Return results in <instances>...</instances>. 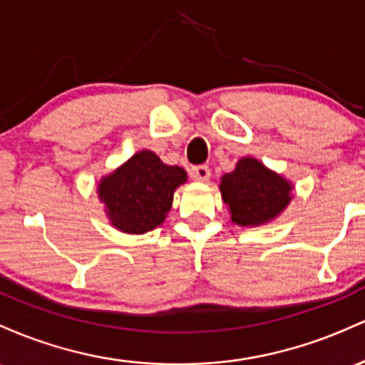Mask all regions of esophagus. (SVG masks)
Listing matches in <instances>:
<instances>
[{"mask_svg": "<svg viewBox=\"0 0 365 365\" xmlns=\"http://www.w3.org/2000/svg\"><path fill=\"white\" fill-rule=\"evenodd\" d=\"M191 175H193L195 181L200 182H207L210 179V169L207 165H198L191 169Z\"/></svg>", "mask_w": 365, "mask_h": 365, "instance_id": "1", "label": "esophagus"}]
</instances>
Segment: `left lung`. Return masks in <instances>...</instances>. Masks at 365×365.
Masks as SVG:
<instances>
[{
    "label": "left lung",
    "instance_id": "obj_1",
    "mask_svg": "<svg viewBox=\"0 0 365 365\" xmlns=\"http://www.w3.org/2000/svg\"><path fill=\"white\" fill-rule=\"evenodd\" d=\"M219 187L232 222L252 227L271 222L288 207L293 184L257 158L245 157L235 170L222 175Z\"/></svg>",
    "mask_w": 365,
    "mask_h": 365
}]
</instances>
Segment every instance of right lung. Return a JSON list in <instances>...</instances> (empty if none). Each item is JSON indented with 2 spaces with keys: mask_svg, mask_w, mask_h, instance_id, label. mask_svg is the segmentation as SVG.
<instances>
[{
  "mask_svg": "<svg viewBox=\"0 0 365 365\" xmlns=\"http://www.w3.org/2000/svg\"><path fill=\"white\" fill-rule=\"evenodd\" d=\"M186 179L182 167L165 165L153 151L141 150L101 179L98 196L113 227L143 235L165 220L174 191Z\"/></svg>",
  "mask_w": 365,
  "mask_h": 365,
  "instance_id": "right-lung-1",
  "label": "right lung"
}]
</instances>
